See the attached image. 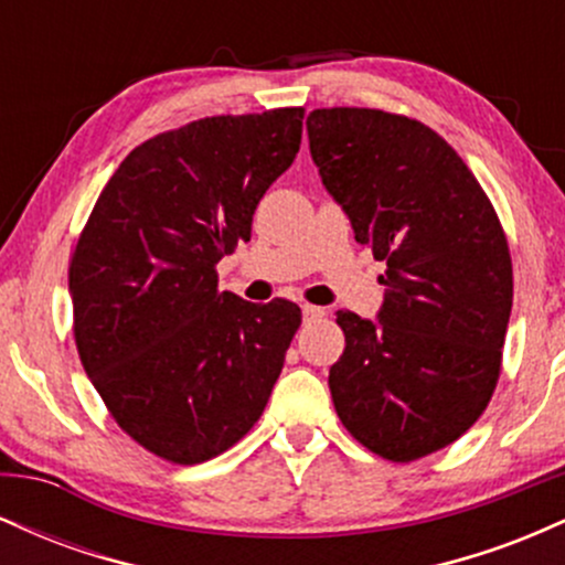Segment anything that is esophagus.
<instances>
[{"instance_id": "34e87169", "label": "esophagus", "mask_w": 565, "mask_h": 565, "mask_svg": "<svg viewBox=\"0 0 565 565\" xmlns=\"http://www.w3.org/2000/svg\"><path fill=\"white\" fill-rule=\"evenodd\" d=\"M323 316H327V310L319 308V305H302V319H305V321L323 319Z\"/></svg>"}]
</instances>
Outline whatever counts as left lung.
I'll return each mask as SVG.
<instances>
[{"mask_svg":"<svg viewBox=\"0 0 565 565\" xmlns=\"http://www.w3.org/2000/svg\"><path fill=\"white\" fill-rule=\"evenodd\" d=\"M305 125L355 242L387 265L377 321L337 310V417L369 451L414 462L468 433L494 393L512 308L508 236L476 174L423 121L316 108Z\"/></svg>","mask_w":565,"mask_h":565,"instance_id":"obj_1","label":"left lung"}]
</instances>
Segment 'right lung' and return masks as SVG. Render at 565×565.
I'll list each match as a JSON object with an SVG mask.
<instances>
[{
    "mask_svg": "<svg viewBox=\"0 0 565 565\" xmlns=\"http://www.w3.org/2000/svg\"><path fill=\"white\" fill-rule=\"evenodd\" d=\"M302 108L206 116L140 142L111 174L68 268L76 350L116 425L199 465L260 419L300 327L295 302L217 289L215 265L300 151Z\"/></svg>",
    "mask_w": 565,
    "mask_h": 565,
    "instance_id": "1",
    "label": "right lung"
}]
</instances>
